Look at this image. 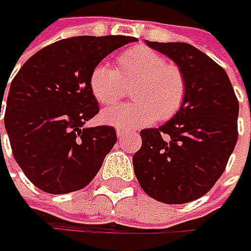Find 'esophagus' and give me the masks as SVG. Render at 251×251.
I'll return each mask as SVG.
<instances>
[{
	"label": "esophagus",
	"mask_w": 251,
	"mask_h": 251,
	"mask_svg": "<svg viewBox=\"0 0 251 251\" xmlns=\"http://www.w3.org/2000/svg\"><path fill=\"white\" fill-rule=\"evenodd\" d=\"M128 134H130V131L121 130V128H119V130H117V137H119V138H120V140H123V138H124V137H127V135H128Z\"/></svg>",
	"instance_id": "1"
}]
</instances>
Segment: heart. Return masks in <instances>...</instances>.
Returning <instances> with one entry per match:
<instances>
[{"instance_id":"obj_1","label":"heart","mask_w":251,"mask_h":251,"mask_svg":"<svg viewBox=\"0 0 251 251\" xmlns=\"http://www.w3.org/2000/svg\"><path fill=\"white\" fill-rule=\"evenodd\" d=\"M132 103L114 106L101 113V120L131 130L168 121L176 116L186 99L187 81L183 70L147 46H134L117 57V71L98 64L89 75V89L100 104L121 100L131 86Z\"/></svg>"}]
</instances>
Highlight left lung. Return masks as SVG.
Returning a JSON list of instances; mask_svg holds the SVG:
<instances>
[{
    "instance_id": "1",
    "label": "left lung",
    "mask_w": 251,
    "mask_h": 251,
    "mask_svg": "<svg viewBox=\"0 0 251 251\" xmlns=\"http://www.w3.org/2000/svg\"><path fill=\"white\" fill-rule=\"evenodd\" d=\"M147 44L183 70L187 93L173 119L141 131L134 172L150 197L186 204L207 194L225 172L239 135V101L225 70L194 46Z\"/></svg>"
}]
</instances>
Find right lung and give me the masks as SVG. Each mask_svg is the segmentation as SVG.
<instances>
[{
	"label": "right lung",
	"instance_id": "obj_1",
	"mask_svg": "<svg viewBox=\"0 0 251 251\" xmlns=\"http://www.w3.org/2000/svg\"><path fill=\"white\" fill-rule=\"evenodd\" d=\"M135 40L130 36L63 39L33 54L15 75L5 128L16 163L36 187L68 194L86 187L98 175L117 135L111 126L82 128L99 113L89 75L106 55Z\"/></svg>",
	"mask_w": 251,
	"mask_h": 251
}]
</instances>
